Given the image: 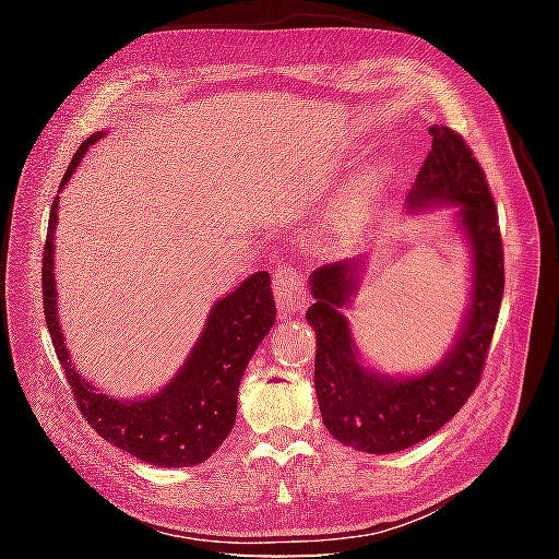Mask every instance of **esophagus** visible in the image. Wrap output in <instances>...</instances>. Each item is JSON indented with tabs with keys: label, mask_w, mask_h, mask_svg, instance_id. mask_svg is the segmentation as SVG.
<instances>
[{
	"label": "esophagus",
	"mask_w": 559,
	"mask_h": 559,
	"mask_svg": "<svg viewBox=\"0 0 559 559\" xmlns=\"http://www.w3.org/2000/svg\"><path fill=\"white\" fill-rule=\"evenodd\" d=\"M275 300L282 312H302L308 308V294H306V277H302L294 267H277L275 270Z\"/></svg>",
	"instance_id": "esophagus-1"
}]
</instances>
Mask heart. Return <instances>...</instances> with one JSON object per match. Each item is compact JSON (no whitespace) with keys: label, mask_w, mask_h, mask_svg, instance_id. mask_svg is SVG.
<instances>
[{"label":"heart","mask_w":559,"mask_h":559,"mask_svg":"<svg viewBox=\"0 0 559 559\" xmlns=\"http://www.w3.org/2000/svg\"><path fill=\"white\" fill-rule=\"evenodd\" d=\"M359 198H361V195H357V193L349 195V198L343 202V205H341V216H347V214H352V210L359 205Z\"/></svg>","instance_id":"heart-1"}]
</instances>
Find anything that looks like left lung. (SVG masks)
I'll return each mask as SVG.
<instances>
[{"label":"left lung","instance_id":"obj_1","mask_svg":"<svg viewBox=\"0 0 559 559\" xmlns=\"http://www.w3.org/2000/svg\"><path fill=\"white\" fill-rule=\"evenodd\" d=\"M431 151L405 198V212L448 210L468 249V302L450 349L419 373H382L364 361L347 310L364 280V257L310 275L306 319L317 335L314 389L321 419L343 445L392 454L425 441L460 413L478 386L503 296L499 216L485 175L454 130L431 126Z\"/></svg>","mask_w":559,"mask_h":559}]
</instances>
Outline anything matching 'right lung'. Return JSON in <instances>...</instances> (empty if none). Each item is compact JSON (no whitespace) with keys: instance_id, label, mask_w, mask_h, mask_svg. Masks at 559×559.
I'll return each mask as SVG.
<instances>
[{"instance_id":"1","label":"right lung","mask_w":559,"mask_h":559,"mask_svg":"<svg viewBox=\"0 0 559 559\" xmlns=\"http://www.w3.org/2000/svg\"><path fill=\"white\" fill-rule=\"evenodd\" d=\"M105 134V130H99L83 140L60 181V191L76 173L86 151ZM58 205L60 198L56 195L41 263L44 314L83 417L105 441L138 456L140 462L181 468L210 460V454L216 452L235 427L238 389L247 364L275 324L277 312L270 292V275L265 270L253 273L214 302L189 357L156 394L138 399L109 396L76 368L60 326L56 292Z\"/></svg>"}]
</instances>
